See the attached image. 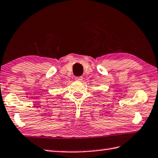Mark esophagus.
<instances>
[{
	"mask_svg": "<svg viewBox=\"0 0 158 158\" xmlns=\"http://www.w3.org/2000/svg\"><path fill=\"white\" fill-rule=\"evenodd\" d=\"M75 80H76V81H82V77H81V76L76 77H75Z\"/></svg>",
	"mask_w": 158,
	"mask_h": 158,
	"instance_id": "obj_1",
	"label": "esophagus"
}]
</instances>
